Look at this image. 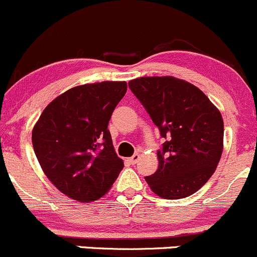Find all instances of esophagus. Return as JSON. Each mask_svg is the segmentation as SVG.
Returning <instances> with one entry per match:
<instances>
[{"label":"esophagus","instance_id":"34e87169","mask_svg":"<svg viewBox=\"0 0 257 257\" xmlns=\"http://www.w3.org/2000/svg\"><path fill=\"white\" fill-rule=\"evenodd\" d=\"M128 161H130V163H131V164H136V163L140 161V154L139 153L134 154V156H132L131 158L128 159Z\"/></svg>","mask_w":257,"mask_h":257}]
</instances>
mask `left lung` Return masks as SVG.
I'll list each match as a JSON object with an SVG mask.
<instances>
[{"instance_id":"obj_1","label":"left lung","mask_w":257,"mask_h":257,"mask_svg":"<svg viewBox=\"0 0 257 257\" xmlns=\"http://www.w3.org/2000/svg\"><path fill=\"white\" fill-rule=\"evenodd\" d=\"M128 87L168 139L158 151V169L146 178L151 190L167 200L195 194L222 157L220 111L196 85L173 76L140 77Z\"/></svg>"}]
</instances>
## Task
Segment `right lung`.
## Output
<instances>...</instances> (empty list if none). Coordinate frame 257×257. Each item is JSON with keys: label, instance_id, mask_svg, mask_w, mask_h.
Listing matches in <instances>:
<instances>
[{"label": "right lung", "instance_id": "obj_1", "mask_svg": "<svg viewBox=\"0 0 257 257\" xmlns=\"http://www.w3.org/2000/svg\"><path fill=\"white\" fill-rule=\"evenodd\" d=\"M126 90V82L77 85L55 98L33 127V148L41 169L72 200H99L122 170L107 123Z\"/></svg>", "mask_w": 257, "mask_h": 257}]
</instances>
